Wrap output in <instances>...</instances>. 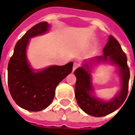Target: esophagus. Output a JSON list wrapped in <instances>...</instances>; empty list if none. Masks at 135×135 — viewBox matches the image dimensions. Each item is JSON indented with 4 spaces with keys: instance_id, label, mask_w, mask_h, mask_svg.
I'll return each mask as SVG.
<instances>
[{
    "instance_id": "obj_1",
    "label": "esophagus",
    "mask_w": 135,
    "mask_h": 135,
    "mask_svg": "<svg viewBox=\"0 0 135 135\" xmlns=\"http://www.w3.org/2000/svg\"><path fill=\"white\" fill-rule=\"evenodd\" d=\"M78 67V64H76V63H74V66H73V71H74L75 70L77 69V68Z\"/></svg>"
}]
</instances>
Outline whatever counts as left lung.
Here are the masks:
<instances>
[{"mask_svg":"<svg viewBox=\"0 0 135 135\" xmlns=\"http://www.w3.org/2000/svg\"><path fill=\"white\" fill-rule=\"evenodd\" d=\"M104 56L94 58L96 61H110L111 64L118 67L121 77V88L119 93L109 102H104L92 94V85L89 66L85 64L78 67L74 71L76 76L75 85V96L79 107L83 111L92 116L102 117L112 113L123 104L128 96V83L130 79V69L127 63V57L122 50L118 41L110 36L109 41L103 49Z\"/></svg>","mask_w":135,"mask_h":135,"instance_id":"obj_1","label":"left lung"}]
</instances>
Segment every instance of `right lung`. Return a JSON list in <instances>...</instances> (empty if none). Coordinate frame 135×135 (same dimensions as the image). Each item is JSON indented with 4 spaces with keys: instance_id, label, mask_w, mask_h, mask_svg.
Here are the masks:
<instances>
[{
    "instance_id": "right-lung-1",
    "label": "right lung",
    "mask_w": 135,
    "mask_h": 135,
    "mask_svg": "<svg viewBox=\"0 0 135 135\" xmlns=\"http://www.w3.org/2000/svg\"><path fill=\"white\" fill-rule=\"evenodd\" d=\"M49 24L43 22L31 28L17 41L7 66V82L12 97L16 104L27 111H39L50 104L56 87L71 74L74 63L52 66L34 72L26 58L29 39L48 31Z\"/></svg>"
}]
</instances>
